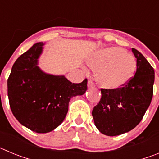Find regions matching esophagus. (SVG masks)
<instances>
[{
	"instance_id": "34e87169",
	"label": "esophagus",
	"mask_w": 159,
	"mask_h": 159,
	"mask_svg": "<svg viewBox=\"0 0 159 159\" xmlns=\"http://www.w3.org/2000/svg\"><path fill=\"white\" fill-rule=\"evenodd\" d=\"M94 86H95V84H94V83L92 82V80H88V88H93Z\"/></svg>"
}]
</instances>
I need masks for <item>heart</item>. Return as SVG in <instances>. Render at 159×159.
I'll list each match as a JSON object with an SVG mask.
<instances>
[{"label":"heart","mask_w":159,"mask_h":159,"mask_svg":"<svg viewBox=\"0 0 159 159\" xmlns=\"http://www.w3.org/2000/svg\"><path fill=\"white\" fill-rule=\"evenodd\" d=\"M88 64L96 70L97 83L108 90H116L127 85L136 70L134 57L121 48H107L98 51L90 57Z\"/></svg>","instance_id":"b5f03b06"}]
</instances>
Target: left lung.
Masks as SVG:
<instances>
[{
    "label": "left lung",
    "instance_id": "8db88e82",
    "mask_svg": "<svg viewBox=\"0 0 159 159\" xmlns=\"http://www.w3.org/2000/svg\"><path fill=\"white\" fill-rule=\"evenodd\" d=\"M137 69L131 80L116 90L101 89L100 101L92 110L97 129L107 136L124 134L141 122L153 97L154 71L143 54L132 48Z\"/></svg>",
    "mask_w": 159,
    "mask_h": 159
}]
</instances>
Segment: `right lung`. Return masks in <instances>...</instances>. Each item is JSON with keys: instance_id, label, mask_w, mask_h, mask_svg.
<instances>
[{"instance_id": "obj_1", "label": "right lung", "mask_w": 159, "mask_h": 159, "mask_svg": "<svg viewBox=\"0 0 159 159\" xmlns=\"http://www.w3.org/2000/svg\"><path fill=\"white\" fill-rule=\"evenodd\" d=\"M43 42L22 54L8 79L11 111L19 123L36 133H48L60 126L66 117L71 97L82 95L88 80L72 84L64 75L43 72L38 67Z\"/></svg>"}]
</instances>
